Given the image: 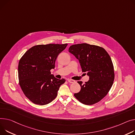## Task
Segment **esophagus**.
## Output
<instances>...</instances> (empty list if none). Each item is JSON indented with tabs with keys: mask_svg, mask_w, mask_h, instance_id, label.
Wrapping results in <instances>:
<instances>
[{
	"mask_svg": "<svg viewBox=\"0 0 135 135\" xmlns=\"http://www.w3.org/2000/svg\"><path fill=\"white\" fill-rule=\"evenodd\" d=\"M68 81L69 83H74L75 82V81L74 80H72V79H68Z\"/></svg>",
	"mask_w": 135,
	"mask_h": 135,
	"instance_id": "esophagus-1",
	"label": "esophagus"
}]
</instances>
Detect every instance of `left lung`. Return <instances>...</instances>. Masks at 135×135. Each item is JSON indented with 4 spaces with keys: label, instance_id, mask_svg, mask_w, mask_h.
<instances>
[{
    "label": "left lung",
    "instance_id": "left-lung-1",
    "mask_svg": "<svg viewBox=\"0 0 135 135\" xmlns=\"http://www.w3.org/2000/svg\"><path fill=\"white\" fill-rule=\"evenodd\" d=\"M68 51L79 60L83 71L89 76L85 84L78 81L81 90L74 97L87 105L100 102L110 90L114 79L113 65L109 54L101 47L87 43L72 45Z\"/></svg>",
    "mask_w": 135,
    "mask_h": 135
}]
</instances>
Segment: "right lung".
<instances>
[{
    "label": "right lung",
    "mask_w": 135,
    "mask_h": 135,
    "mask_svg": "<svg viewBox=\"0 0 135 135\" xmlns=\"http://www.w3.org/2000/svg\"><path fill=\"white\" fill-rule=\"evenodd\" d=\"M67 44H48L35 46L21 58L18 68L19 84L25 95L33 103L44 105L51 102L65 79L51 74L59 54Z\"/></svg>",
    "instance_id": "right-lung-1"
}]
</instances>
